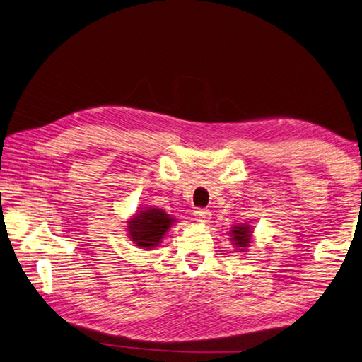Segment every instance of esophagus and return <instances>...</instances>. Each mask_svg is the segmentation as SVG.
Here are the masks:
<instances>
[{
  "instance_id": "34e87169",
  "label": "esophagus",
  "mask_w": 362,
  "mask_h": 362,
  "mask_svg": "<svg viewBox=\"0 0 362 362\" xmlns=\"http://www.w3.org/2000/svg\"><path fill=\"white\" fill-rule=\"evenodd\" d=\"M193 218H195V221L198 224H207L210 223V211L209 210H195V214H193Z\"/></svg>"
}]
</instances>
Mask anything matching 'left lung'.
I'll use <instances>...</instances> for the list:
<instances>
[{"mask_svg":"<svg viewBox=\"0 0 362 362\" xmlns=\"http://www.w3.org/2000/svg\"><path fill=\"white\" fill-rule=\"evenodd\" d=\"M228 236H230L228 240L232 241L236 252L244 253L249 250L253 243V227L247 223L235 224L230 227V230H228Z\"/></svg>","mask_w":362,"mask_h":362,"instance_id":"8db88e82","label":"left lung"}]
</instances>
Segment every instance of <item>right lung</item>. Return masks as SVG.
Returning <instances> with one entry per match:
<instances>
[{
	"mask_svg": "<svg viewBox=\"0 0 362 362\" xmlns=\"http://www.w3.org/2000/svg\"><path fill=\"white\" fill-rule=\"evenodd\" d=\"M178 221L165 210L158 207L138 209L127 219V236L138 249L152 250L163 243L169 228Z\"/></svg>",
	"mask_w": 362,
	"mask_h": 362,
	"instance_id": "right-lung-1",
	"label": "right lung"
}]
</instances>
